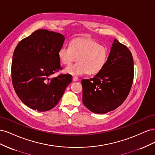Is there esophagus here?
<instances>
[{
  "instance_id": "obj_1",
  "label": "esophagus",
  "mask_w": 155,
  "mask_h": 155,
  "mask_svg": "<svg viewBox=\"0 0 155 155\" xmlns=\"http://www.w3.org/2000/svg\"><path fill=\"white\" fill-rule=\"evenodd\" d=\"M73 81H77L79 80V78L77 76H73Z\"/></svg>"
}]
</instances>
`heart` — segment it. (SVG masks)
<instances>
[{
  "label": "heart",
  "instance_id": "heart-1",
  "mask_svg": "<svg viewBox=\"0 0 155 155\" xmlns=\"http://www.w3.org/2000/svg\"><path fill=\"white\" fill-rule=\"evenodd\" d=\"M61 63L68 65L64 72L73 76L87 74H95L104 68L109 58V50L105 46L91 39L76 38L71 41L69 47L63 45L58 51Z\"/></svg>",
  "mask_w": 155,
  "mask_h": 155
}]
</instances>
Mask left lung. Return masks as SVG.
Returning <instances> with one entry per match:
<instances>
[{
    "label": "left lung",
    "instance_id": "1",
    "mask_svg": "<svg viewBox=\"0 0 155 155\" xmlns=\"http://www.w3.org/2000/svg\"><path fill=\"white\" fill-rule=\"evenodd\" d=\"M133 78L132 54L114 39L104 68L92 78L81 81L84 105L96 114L116 109L129 95Z\"/></svg>",
    "mask_w": 155,
    "mask_h": 155
}]
</instances>
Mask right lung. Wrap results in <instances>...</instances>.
<instances>
[{"label": "right lung", "mask_w": 155, "mask_h": 155, "mask_svg": "<svg viewBox=\"0 0 155 155\" xmlns=\"http://www.w3.org/2000/svg\"><path fill=\"white\" fill-rule=\"evenodd\" d=\"M64 39L59 33L38 30L21 41L14 50L13 86L19 99L31 109L45 112L53 109L72 82L70 74L50 78L61 69L58 51Z\"/></svg>", "instance_id": "right-lung-1"}]
</instances>
